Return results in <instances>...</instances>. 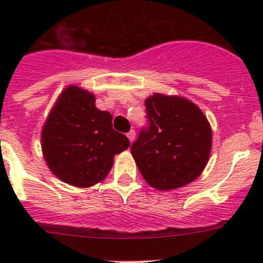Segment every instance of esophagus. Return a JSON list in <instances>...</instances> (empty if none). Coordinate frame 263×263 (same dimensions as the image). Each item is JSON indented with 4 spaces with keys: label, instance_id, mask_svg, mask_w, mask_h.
<instances>
[{
    "label": "esophagus",
    "instance_id": "obj_1",
    "mask_svg": "<svg viewBox=\"0 0 263 263\" xmlns=\"http://www.w3.org/2000/svg\"><path fill=\"white\" fill-rule=\"evenodd\" d=\"M127 138H129L130 142H133L134 139H136V132H134V130H130L129 133H127Z\"/></svg>",
    "mask_w": 263,
    "mask_h": 263
}]
</instances>
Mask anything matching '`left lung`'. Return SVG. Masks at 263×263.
<instances>
[{"label": "left lung", "mask_w": 263, "mask_h": 263, "mask_svg": "<svg viewBox=\"0 0 263 263\" xmlns=\"http://www.w3.org/2000/svg\"><path fill=\"white\" fill-rule=\"evenodd\" d=\"M148 126L139 132L132 155L146 182L170 191L203 173L212 130L203 111L184 97L154 93L145 100Z\"/></svg>", "instance_id": "obj_1"}]
</instances>
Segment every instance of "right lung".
Segmentation results:
<instances>
[{
  "mask_svg": "<svg viewBox=\"0 0 263 263\" xmlns=\"http://www.w3.org/2000/svg\"><path fill=\"white\" fill-rule=\"evenodd\" d=\"M95 96L76 85L63 90L42 129V152L48 168L75 187L106 178L113 158L130 146L111 126V115L99 110Z\"/></svg>",
  "mask_w": 263,
  "mask_h": 263,
  "instance_id": "add662e5",
  "label": "right lung"
}]
</instances>
